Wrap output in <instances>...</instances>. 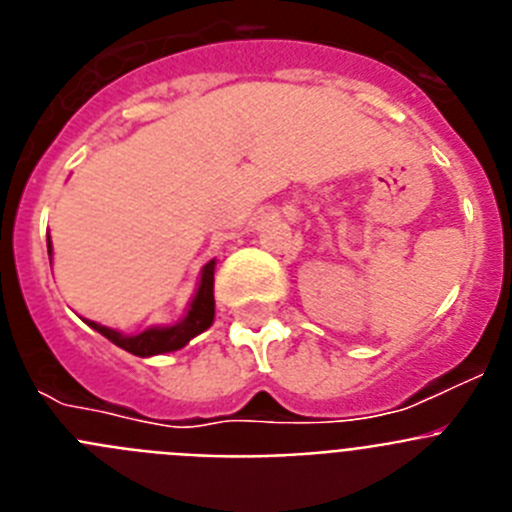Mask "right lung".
I'll list each match as a JSON object with an SVG mask.
<instances>
[{
    "label": "right lung",
    "mask_w": 512,
    "mask_h": 512,
    "mask_svg": "<svg viewBox=\"0 0 512 512\" xmlns=\"http://www.w3.org/2000/svg\"><path fill=\"white\" fill-rule=\"evenodd\" d=\"M48 251H51V243H48ZM212 282H215V261L202 269V282L197 295H194L192 305H189L187 318L179 325H171V328H148L138 336H122L117 330L104 328V325L92 323L94 330H99L107 341H112L115 346L125 348L135 356H153V354H169V351H176V348L187 346L197 333L207 330L212 325V318H215V297H212Z\"/></svg>",
    "instance_id": "1"
}]
</instances>
